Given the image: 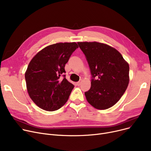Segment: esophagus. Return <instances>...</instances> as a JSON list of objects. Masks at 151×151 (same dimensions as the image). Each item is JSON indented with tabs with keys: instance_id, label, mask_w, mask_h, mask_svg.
<instances>
[{
	"instance_id": "esophagus-1",
	"label": "esophagus",
	"mask_w": 151,
	"mask_h": 151,
	"mask_svg": "<svg viewBox=\"0 0 151 151\" xmlns=\"http://www.w3.org/2000/svg\"><path fill=\"white\" fill-rule=\"evenodd\" d=\"M82 82H83V81L82 80H80V81H78L77 83H76V84H77V86H80L81 84V83H82Z\"/></svg>"
}]
</instances>
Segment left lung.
<instances>
[{
  "label": "left lung",
  "instance_id": "1",
  "mask_svg": "<svg viewBox=\"0 0 151 151\" xmlns=\"http://www.w3.org/2000/svg\"><path fill=\"white\" fill-rule=\"evenodd\" d=\"M92 75L87 101L98 109H106L120 100L129 83V65L114 47L97 42H78ZM96 77V79H95Z\"/></svg>",
  "mask_w": 151,
  "mask_h": 151
}]
</instances>
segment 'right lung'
Wrapping results in <instances>:
<instances>
[{
	"instance_id": "obj_1",
	"label": "right lung",
	"mask_w": 151,
	"mask_h": 151,
	"mask_svg": "<svg viewBox=\"0 0 151 151\" xmlns=\"http://www.w3.org/2000/svg\"><path fill=\"white\" fill-rule=\"evenodd\" d=\"M78 47L75 42L47 46L35 54L25 73L27 92L39 107L48 111L60 108L67 101L73 84L60 76L71 54Z\"/></svg>"
}]
</instances>
